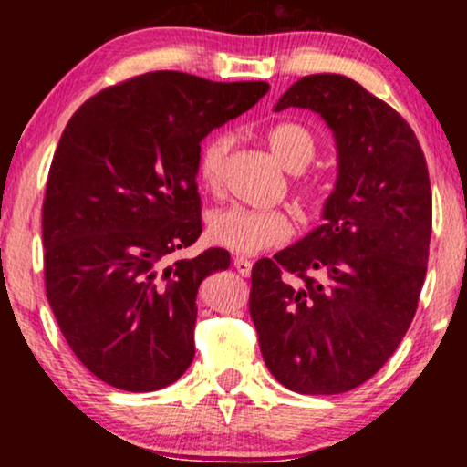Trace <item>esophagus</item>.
I'll use <instances>...</instances> for the list:
<instances>
[{"label": "esophagus", "mask_w": 467, "mask_h": 467, "mask_svg": "<svg viewBox=\"0 0 467 467\" xmlns=\"http://www.w3.org/2000/svg\"><path fill=\"white\" fill-rule=\"evenodd\" d=\"M234 267L242 274V276H248L253 270V261H248L246 257H234Z\"/></svg>", "instance_id": "esophagus-1"}]
</instances>
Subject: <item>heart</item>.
Listing matches in <instances>:
<instances>
[{"instance_id":"heart-1","label":"heart","mask_w":467,"mask_h":467,"mask_svg":"<svg viewBox=\"0 0 467 467\" xmlns=\"http://www.w3.org/2000/svg\"><path fill=\"white\" fill-rule=\"evenodd\" d=\"M267 146L276 161L289 171H302L317 155V138L299 123H280L267 131ZM234 146L232 133H214L202 144L197 176L203 187L214 189L223 178L227 155ZM293 234L291 219L280 210H254L234 206L214 210L208 219V238L216 246L238 254H254L278 246Z\"/></svg>"}]
</instances>
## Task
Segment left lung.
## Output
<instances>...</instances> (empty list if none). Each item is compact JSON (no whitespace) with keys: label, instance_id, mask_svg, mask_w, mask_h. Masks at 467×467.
<instances>
[{"label":"left lung","instance_id":"obj_1","mask_svg":"<svg viewBox=\"0 0 467 467\" xmlns=\"http://www.w3.org/2000/svg\"><path fill=\"white\" fill-rule=\"evenodd\" d=\"M304 108L334 133L323 225L253 267L264 361L296 393L336 395L385 366L410 327L431 238V189L410 125L340 74L304 76L274 110Z\"/></svg>","mask_w":467,"mask_h":467}]
</instances>
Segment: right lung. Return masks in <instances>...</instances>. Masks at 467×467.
Masks as SVG:
<instances>
[{
  "label": "right lung",
  "mask_w": 467,
  "mask_h": 467,
  "mask_svg": "<svg viewBox=\"0 0 467 467\" xmlns=\"http://www.w3.org/2000/svg\"><path fill=\"white\" fill-rule=\"evenodd\" d=\"M267 82L149 72L87 99L61 133L42 208L47 297L88 372L157 391L195 355L197 289L229 253H171L202 234V140L267 93Z\"/></svg>",
  "instance_id": "add662e5"
}]
</instances>
